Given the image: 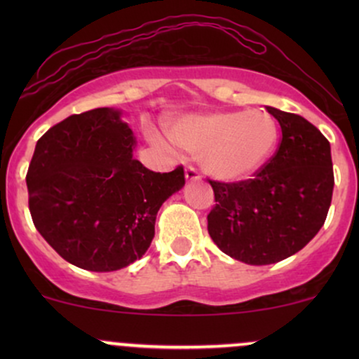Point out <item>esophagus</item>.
I'll return each instance as SVG.
<instances>
[{
  "label": "esophagus",
  "mask_w": 359,
  "mask_h": 359,
  "mask_svg": "<svg viewBox=\"0 0 359 359\" xmlns=\"http://www.w3.org/2000/svg\"><path fill=\"white\" fill-rule=\"evenodd\" d=\"M185 179H187V182H196V180H201V174L197 172V168L187 165L185 167Z\"/></svg>",
  "instance_id": "1"
}]
</instances>
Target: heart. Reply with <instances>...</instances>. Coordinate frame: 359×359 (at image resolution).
I'll return each instance as SVG.
<instances>
[{"instance_id": "obj_1", "label": "heart", "mask_w": 359, "mask_h": 359, "mask_svg": "<svg viewBox=\"0 0 359 359\" xmlns=\"http://www.w3.org/2000/svg\"><path fill=\"white\" fill-rule=\"evenodd\" d=\"M175 145L197 155L209 175L240 180L266 163L278 143L280 128L266 109L191 114L168 125Z\"/></svg>"}]
</instances>
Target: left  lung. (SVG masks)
I'll return each instance as SVG.
<instances>
[{
    "instance_id": "left-lung-1",
    "label": "left lung",
    "mask_w": 359,
    "mask_h": 359,
    "mask_svg": "<svg viewBox=\"0 0 359 359\" xmlns=\"http://www.w3.org/2000/svg\"><path fill=\"white\" fill-rule=\"evenodd\" d=\"M282 137L253 179L209 180L208 231L222 253L248 265L295 255L323 228L334 187L331 145L306 118L266 106Z\"/></svg>"
}]
</instances>
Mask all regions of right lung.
<instances>
[{
  "instance_id": "1",
  "label": "right lung",
  "mask_w": 359,
  "mask_h": 359,
  "mask_svg": "<svg viewBox=\"0 0 359 359\" xmlns=\"http://www.w3.org/2000/svg\"><path fill=\"white\" fill-rule=\"evenodd\" d=\"M119 111L72 114L36 142L27 172L35 228L65 262L114 271L147 253L160 205L185 184L184 167L148 170L133 158Z\"/></svg>"
}]
</instances>
